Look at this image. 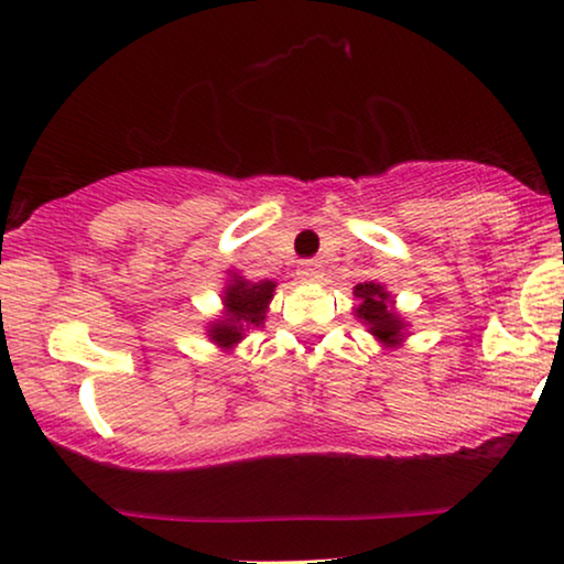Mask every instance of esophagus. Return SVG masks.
Listing matches in <instances>:
<instances>
[{
    "instance_id": "obj_1",
    "label": "esophagus",
    "mask_w": 564,
    "mask_h": 564,
    "mask_svg": "<svg viewBox=\"0 0 564 564\" xmlns=\"http://www.w3.org/2000/svg\"><path fill=\"white\" fill-rule=\"evenodd\" d=\"M297 276H300V282H305V284H318L321 280H323V267H321V261H303V264L297 267Z\"/></svg>"
}]
</instances>
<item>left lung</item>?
Wrapping results in <instances>:
<instances>
[{"instance_id": "obj_1", "label": "left lung", "mask_w": 564, "mask_h": 564, "mask_svg": "<svg viewBox=\"0 0 564 564\" xmlns=\"http://www.w3.org/2000/svg\"><path fill=\"white\" fill-rule=\"evenodd\" d=\"M354 318L367 326L382 349H400L408 336V323L395 311V297L390 295L382 282H361L354 288Z\"/></svg>"}]
</instances>
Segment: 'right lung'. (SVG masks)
<instances>
[{
	"label": "right lung",
	"instance_id": "1",
	"mask_svg": "<svg viewBox=\"0 0 564 564\" xmlns=\"http://www.w3.org/2000/svg\"><path fill=\"white\" fill-rule=\"evenodd\" d=\"M276 282H251L243 274L228 269L226 288H223L220 303L223 313L218 318L207 323V338L218 346L223 354L234 351L236 344H241L249 330L264 326L269 303H272Z\"/></svg>",
	"mask_w": 564,
	"mask_h": 564
}]
</instances>
